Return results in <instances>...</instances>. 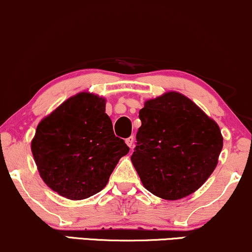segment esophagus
<instances>
[{"label": "esophagus", "instance_id": "esophagus-1", "mask_svg": "<svg viewBox=\"0 0 252 252\" xmlns=\"http://www.w3.org/2000/svg\"><path fill=\"white\" fill-rule=\"evenodd\" d=\"M125 142H126V145L128 146L129 148H131L132 150V146H133V142H134V138H133V136H129V138H127L126 140H125Z\"/></svg>", "mask_w": 252, "mask_h": 252}]
</instances>
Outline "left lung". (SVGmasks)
Masks as SVG:
<instances>
[{
    "label": "left lung",
    "instance_id": "1",
    "mask_svg": "<svg viewBox=\"0 0 252 252\" xmlns=\"http://www.w3.org/2000/svg\"><path fill=\"white\" fill-rule=\"evenodd\" d=\"M131 160L142 186L163 200L196 191L215 170L223 147L214 119L182 93L148 99Z\"/></svg>",
    "mask_w": 252,
    "mask_h": 252
}]
</instances>
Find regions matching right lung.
I'll use <instances>...</instances> for the list:
<instances>
[{
	"mask_svg": "<svg viewBox=\"0 0 252 252\" xmlns=\"http://www.w3.org/2000/svg\"><path fill=\"white\" fill-rule=\"evenodd\" d=\"M106 99L79 92L40 120L31 152L40 178L49 188L69 200L97 194L128 153L113 133L105 113Z\"/></svg>",
	"mask_w": 252,
	"mask_h": 252,
	"instance_id": "1",
	"label": "right lung"
}]
</instances>
